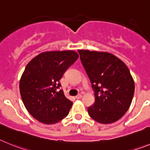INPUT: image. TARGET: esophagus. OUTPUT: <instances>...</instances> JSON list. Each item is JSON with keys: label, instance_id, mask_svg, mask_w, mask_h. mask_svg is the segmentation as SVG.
<instances>
[{"label": "esophagus", "instance_id": "obj_1", "mask_svg": "<svg viewBox=\"0 0 150 150\" xmlns=\"http://www.w3.org/2000/svg\"><path fill=\"white\" fill-rule=\"evenodd\" d=\"M82 97V95L81 94H78V95L76 96H75V98H78V99H79V98H81Z\"/></svg>", "mask_w": 150, "mask_h": 150}]
</instances>
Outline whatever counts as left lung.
<instances>
[{"mask_svg": "<svg viewBox=\"0 0 150 150\" xmlns=\"http://www.w3.org/2000/svg\"><path fill=\"white\" fill-rule=\"evenodd\" d=\"M78 52L95 97L87 110L89 115L102 124L116 122L127 111L134 96V83L129 69L108 52Z\"/></svg>", "mask_w": 150, "mask_h": 150, "instance_id": "obj_1", "label": "left lung"}]
</instances>
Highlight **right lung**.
Masks as SVG:
<instances>
[{
  "label": "right lung",
  "mask_w": 150,
  "mask_h": 150,
  "mask_svg": "<svg viewBox=\"0 0 150 150\" xmlns=\"http://www.w3.org/2000/svg\"><path fill=\"white\" fill-rule=\"evenodd\" d=\"M73 51L40 54L25 67L19 83L25 108L36 120L44 124L60 122L69 114L72 102L63 94L60 80L78 60Z\"/></svg>",
  "instance_id": "add662e5"
}]
</instances>
